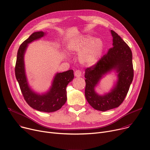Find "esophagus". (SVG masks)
<instances>
[{"mask_svg": "<svg viewBox=\"0 0 150 150\" xmlns=\"http://www.w3.org/2000/svg\"><path fill=\"white\" fill-rule=\"evenodd\" d=\"M74 75H75V76H76V77H80V76H81V75H82L81 71H79V70H78V71H76L75 72Z\"/></svg>", "mask_w": 150, "mask_h": 150, "instance_id": "esophagus-1", "label": "esophagus"}]
</instances>
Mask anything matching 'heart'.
Instances as JSON below:
<instances>
[{"label": "heart", "mask_w": 150, "mask_h": 150, "mask_svg": "<svg viewBox=\"0 0 150 150\" xmlns=\"http://www.w3.org/2000/svg\"><path fill=\"white\" fill-rule=\"evenodd\" d=\"M68 47L73 53L79 52L78 60L81 64L92 67L100 61L104 52V43L100 38L79 35L72 40Z\"/></svg>", "instance_id": "obj_1"}]
</instances>
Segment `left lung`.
<instances>
[{"label":"left lung","mask_w":150,"mask_h":150,"mask_svg":"<svg viewBox=\"0 0 150 150\" xmlns=\"http://www.w3.org/2000/svg\"><path fill=\"white\" fill-rule=\"evenodd\" d=\"M110 33L113 47L97 64L86 69L84 74L87 101L93 108L102 112L118 107L122 104L134 76L130 48L117 33L112 30ZM112 72L117 76L113 87L104 94H98L96 89L101 79Z\"/></svg>","instance_id":"left-lung-1"}]
</instances>
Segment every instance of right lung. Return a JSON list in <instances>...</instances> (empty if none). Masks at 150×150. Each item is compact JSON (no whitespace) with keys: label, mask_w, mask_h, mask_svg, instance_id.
Instances as JSON below:
<instances>
[{"label":"right lung","mask_w":150,"mask_h":150,"mask_svg":"<svg viewBox=\"0 0 150 150\" xmlns=\"http://www.w3.org/2000/svg\"><path fill=\"white\" fill-rule=\"evenodd\" d=\"M46 35V33L38 31L33 33L20 46L15 67V74L20 88L28 104L40 112L51 113L60 109L67 100L66 87L74 78L73 70L62 73L57 72L51 86L45 92L38 93L29 85L26 74L25 54L28 45Z\"/></svg>","instance_id":"obj_1"}]
</instances>
